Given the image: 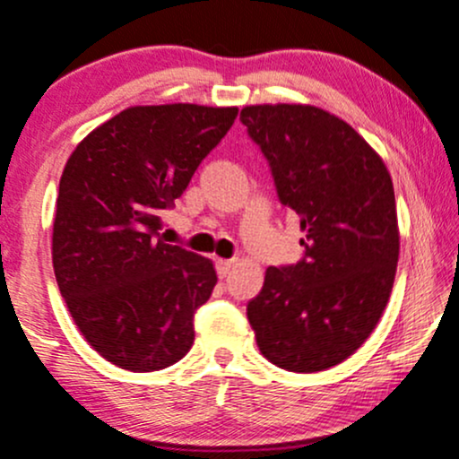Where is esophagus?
<instances>
[{
  "instance_id": "34e87169",
  "label": "esophagus",
  "mask_w": 459,
  "mask_h": 459,
  "mask_svg": "<svg viewBox=\"0 0 459 459\" xmlns=\"http://www.w3.org/2000/svg\"><path fill=\"white\" fill-rule=\"evenodd\" d=\"M235 265H238V259H218V274L229 276Z\"/></svg>"
}]
</instances>
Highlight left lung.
I'll use <instances>...</instances> for the list:
<instances>
[{"mask_svg": "<svg viewBox=\"0 0 459 459\" xmlns=\"http://www.w3.org/2000/svg\"><path fill=\"white\" fill-rule=\"evenodd\" d=\"M281 204L300 218L305 256L265 270L248 322L261 355L318 372L359 349L384 316L399 261L394 187L384 159L344 119L309 104L244 107Z\"/></svg>", "mask_w": 459, "mask_h": 459, "instance_id": "8db88e82", "label": "left lung"}]
</instances>
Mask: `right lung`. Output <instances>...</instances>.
<instances>
[{"instance_id":"add662e5","label":"right lung","mask_w":459,"mask_h":459,"mask_svg":"<svg viewBox=\"0 0 459 459\" xmlns=\"http://www.w3.org/2000/svg\"><path fill=\"white\" fill-rule=\"evenodd\" d=\"M238 117V107H130L75 145L56 198L52 264L84 340L133 372L168 368L194 344L213 261L160 238V211Z\"/></svg>"}]
</instances>
